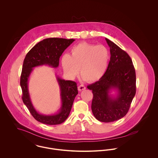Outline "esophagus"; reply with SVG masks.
<instances>
[{"label": "esophagus", "instance_id": "obj_1", "mask_svg": "<svg viewBox=\"0 0 158 158\" xmlns=\"http://www.w3.org/2000/svg\"><path fill=\"white\" fill-rule=\"evenodd\" d=\"M78 89L79 91H81V90H85V89H86V87H85L84 85H80V86H78Z\"/></svg>", "mask_w": 158, "mask_h": 158}]
</instances>
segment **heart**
Wrapping results in <instances>:
<instances>
[{
	"label": "heart",
	"mask_w": 158,
	"mask_h": 158,
	"mask_svg": "<svg viewBox=\"0 0 158 158\" xmlns=\"http://www.w3.org/2000/svg\"><path fill=\"white\" fill-rule=\"evenodd\" d=\"M110 54L104 45L81 43L73 47L70 55L64 54L61 59L64 73L73 79L78 73L88 83L100 80L108 66Z\"/></svg>",
	"instance_id": "obj_1"
}]
</instances>
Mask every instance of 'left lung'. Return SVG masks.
<instances>
[{"mask_svg":"<svg viewBox=\"0 0 158 158\" xmlns=\"http://www.w3.org/2000/svg\"><path fill=\"white\" fill-rule=\"evenodd\" d=\"M111 58L103 77L87 86L92 90L91 109L94 117L102 122H112L123 117L135 94V72L128 54L110 40ZM117 91L115 96L110 93Z\"/></svg>","mask_w":158,"mask_h":158,"instance_id":"8db88e82","label":"left lung"}]
</instances>
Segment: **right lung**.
<instances>
[{
	"mask_svg": "<svg viewBox=\"0 0 158 158\" xmlns=\"http://www.w3.org/2000/svg\"><path fill=\"white\" fill-rule=\"evenodd\" d=\"M75 40L58 38H47L35 45L26 55L23 60L20 85L23 91V102L32 116L38 122L46 125H58L68 118L74 101L78 94L77 83L64 80L58 76L56 80L60 89L61 106L58 113L52 115H44L38 113L34 108L30 98L28 83L33 69L43 65L56 68L59 66L60 58L63 52Z\"/></svg>",
	"mask_w": 158,
	"mask_h": 158,
	"instance_id": "right-lung-1",
	"label": "right lung"
}]
</instances>
